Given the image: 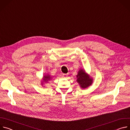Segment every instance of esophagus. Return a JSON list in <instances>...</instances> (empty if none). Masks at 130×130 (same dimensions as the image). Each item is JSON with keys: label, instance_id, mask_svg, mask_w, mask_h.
Segmentation results:
<instances>
[{"label": "esophagus", "instance_id": "1", "mask_svg": "<svg viewBox=\"0 0 130 130\" xmlns=\"http://www.w3.org/2000/svg\"><path fill=\"white\" fill-rule=\"evenodd\" d=\"M67 74H65V73H63V77H64V78L67 77Z\"/></svg>", "mask_w": 130, "mask_h": 130}]
</instances>
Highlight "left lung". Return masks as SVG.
Instances as JSON below:
<instances>
[{
    "label": "left lung",
    "mask_w": 130,
    "mask_h": 130,
    "mask_svg": "<svg viewBox=\"0 0 130 130\" xmlns=\"http://www.w3.org/2000/svg\"><path fill=\"white\" fill-rule=\"evenodd\" d=\"M77 81L79 83L81 87L83 88H86L90 86L92 82V79H90V77L86 75L85 71L83 69L79 70L77 76Z\"/></svg>",
    "instance_id": "left-lung-1"
}]
</instances>
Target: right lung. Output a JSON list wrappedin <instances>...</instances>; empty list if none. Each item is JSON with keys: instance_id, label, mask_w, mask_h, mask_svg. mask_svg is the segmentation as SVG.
Here are the masks:
<instances>
[{"instance_id": "obj_1", "label": "right lung", "mask_w": 130, "mask_h": 130, "mask_svg": "<svg viewBox=\"0 0 130 130\" xmlns=\"http://www.w3.org/2000/svg\"><path fill=\"white\" fill-rule=\"evenodd\" d=\"M51 78H50V76H44V81L45 82H47L48 80H49Z\"/></svg>"}]
</instances>
